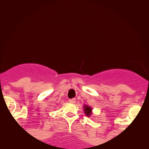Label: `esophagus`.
<instances>
[{
  "instance_id": "1",
  "label": "esophagus",
  "mask_w": 149,
  "mask_h": 149,
  "mask_svg": "<svg viewBox=\"0 0 149 149\" xmlns=\"http://www.w3.org/2000/svg\"><path fill=\"white\" fill-rule=\"evenodd\" d=\"M75 102H76V99H75V98H72V99L69 100V102H70V103L74 104V103H75Z\"/></svg>"
}]
</instances>
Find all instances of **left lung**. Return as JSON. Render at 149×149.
Here are the masks:
<instances>
[{"instance_id": "left-lung-1", "label": "left lung", "mask_w": 149, "mask_h": 149, "mask_svg": "<svg viewBox=\"0 0 149 149\" xmlns=\"http://www.w3.org/2000/svg\"><path fill=\"white\" fill-rule=\"evenodd\" d=\"M83 108H84V113H85V115H86L87 117H90L91 115V111H92L91 108L86 105H85Z\"/></svg>"}]
</instances>
